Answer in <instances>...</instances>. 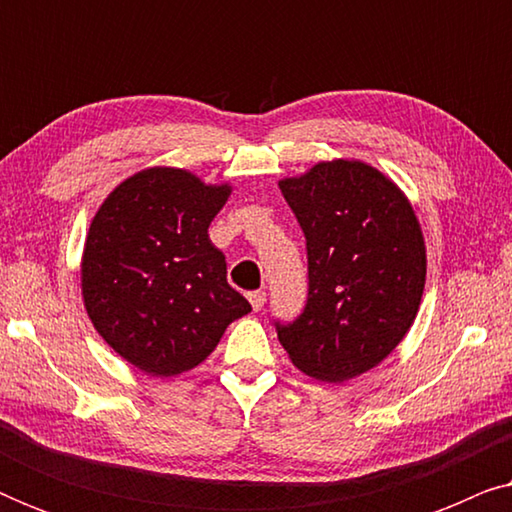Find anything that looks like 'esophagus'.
<instances>
[{
  "mask_svg": "<svg viewBox=\"0 0 512 512\" xmlns=\"http://www.w3.org/2000/svg\"><path fill=\"white\" fill-rule=\"evenodd\" d=\"M265 293L263 291H251L249 293V303H251V307H254V310L258 312V310H263V305H265Z\"/></svg>",
  "mask_w": 512,
  "mask_h": 512,
  "instance_id": "34e87169",
  "label": "esophagus"
}]
</instances>
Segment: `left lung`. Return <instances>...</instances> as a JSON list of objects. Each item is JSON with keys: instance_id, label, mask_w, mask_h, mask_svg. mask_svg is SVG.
<instances>
[{"instance_id": "obj_1", "label": "left lung", "mask_w": 512, "mask_h": 512, "mask_svg": "<svg viewBox=\"0 0 512 512\" xmlns=\"http://www.w3.org/2000/svg\"><path fill=\"white\" fill-rule=\"evenodd\" d=\"M303 228L307 303L277 338L298 370L345 382L394 352L426 282L422 228L408 198L359 160L319 163L279 181Z\"/></svg>"}]
</instances>
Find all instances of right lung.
I'll return each instance as SVG.
<instances>
[{"label": "right lung", "instance_id": "add662e5", "mask_svg": "<svg viewBox=\"0 0 512 512\" xmlns=\"http://www.w3.org/2000/svg\"><path fill=\"white\" fill-rule=\"evenodd\" d=\"M228 195L226 184L151 167L118 184L90 223L81 261L88 317L144 373L170 377L195 368L230 321L251 312L207 235Z\"/></svg>", "mask_w": 512, "mask_h": 512}]
</instances>
